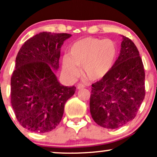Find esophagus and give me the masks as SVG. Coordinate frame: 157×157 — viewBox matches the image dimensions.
Wrapping results in <instances>:
<instances>
[{"instance_id": "esophagus-1", "label": "esophagus", "mask_w": 157, "mask_h": 157, "mask_svg": "<svg viewBox=\"0 0 157 157\" xmlns=\"http://www.w3.org/2000/svg\"><path fill=\"white\" fill-rule=\"evenodd\" d=\"M86 87V86H84L83 84L82 83H79L77 85V89H84V88Z\"/></svg>"}]
</instances>
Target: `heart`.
Returning a JSON list of instances; mask_svg holds the SVG:
<instances>
[{
	"label": "heart",
	"mask_w": 157,
	"mask_h": 157,
	"mask_svg": "<svg viewBox=\"0 0 157 157\" xmlns=\"http://www.w3.org/2000/svg\"><path fill=\"white\" fill-rule=\"evenodd\" d=\"M118 55L116 43L110 39L86 37L75 42L70 48L69 56L63 58V70L66 77L73 79L83 68L86 78L98 81L111 71Z\"/></svg>",
	"instance_id": "1"
}]
</instances>
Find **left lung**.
<instances>
[{
  "label": "left lung",
  "instance_id": "1",
  "mask_svg": "<svg viewBox=\"0 0 157 157\" xmlns=\"http://www.w3.org/2000/svg\"><path fill=\"white\" fill-rule=\"evenodd\" d=\"M145 71L139 51L122 36L117 60L108 75L92 84L90 112L97 125L109 129L134 120L145 95Z\"/></svg>",
  "mask_w": 157,
  "mask_h": 157
}]
</instances>
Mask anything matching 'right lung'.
<instances>
[{
	"label": "right lung",
	"instance_id": "1",
	"mask_svg": "<svg viewBox=\"0 0 157 157\" xmlns=\"http://www.w3.org/2000/svg\"><path fill=\"white\" fill-rule=\"evenodd\" d=\"M71 35L40 32L23 44L11 77V103L19 123L35 133L59 125L66 102L76 87L64 86L54 70L59 68L60 48Z\"/></svg>",
	"mask_w": 157,
	"mask_h": 157
}]
</instances>
